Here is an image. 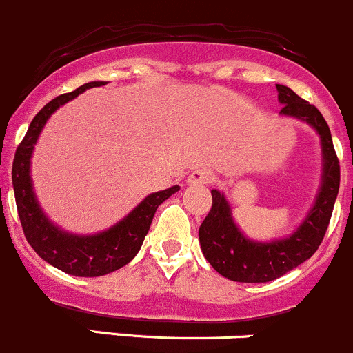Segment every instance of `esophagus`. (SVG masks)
I'll return each instance as SVG.
<instances>
[{
    "instance_id": "esophagus-1",
    "label": "esophagus",
    "mask_w": 353,
    "mask_h": 353,
    "mask_svg": "<svg viewBox=\"0 0 353 353\" xmlns=\"http://www.w3.org/2000/svg\"><path fill=\"white\" fill-rule=\"evenodd\" d=\"M188 181L191 184H210L214 181V174L210 169H206V167H199V169L192 170L189 174Z\"/></svg>"
}]
</instances>
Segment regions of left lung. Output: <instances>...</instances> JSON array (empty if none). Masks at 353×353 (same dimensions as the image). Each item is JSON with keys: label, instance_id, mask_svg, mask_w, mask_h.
<instances>
[{"label": "left lung", "instance_id": "left-lung-1", "mask_svg": "<svg viewBox=\"0 0 353 353\" xmlns=\"http://www.w3.org/2000/svg\"><path fill=\"white\" fill-rule=\"evenodd\" d=\"M276 88L283 105L281 114L299 118L320 133L325 162L323 184L303 225L288 239L270 243L245 239L233 223L225 196L216 189L211 191L213 205L199 226V243L213 269L236 283H269L307 261L321 245L339 194L340 162L323 114L288 86L276 84Z\"/></svg>", "mask_w": 353, "mask_h": 353}]
</instances>
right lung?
<instances>
[{
	"label": "right lung",
	"mask_w": 353,
	"mask_h": 353,
	"mask_svg": "<svg viewBox=\"0 0 353 353\" xmlns=\"http://www.w3.org/2000/svg\"><path fill=\"white\" fill-rule=\"evenodd\" d=\"M101 84L105 83H98V81L88 83L77 88L76 91L65 92L47 103L35 114L23 140L14 152L13 170H11L18 216H20L21 228H23L28 243L50 265L57 267L62 272L79 277L105 276V274L127 265L139 254L159 205L164 203L174 192L179 191V186H172L165 191L147 196L127 218H123L113 228L98 233V235H70L47 220L37 203L32 179H30V157H32L33 145H35L43 125L59 106L74 99L86 89L101 86Z\"/></svg>",
	"instance_id": "obj_1"
}]
</instances>
